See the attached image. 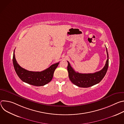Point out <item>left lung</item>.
Listing matches in <instances>:
<instances>
[{
    "label": "left lung",
    "instance_id": "1",
    "mask_svg": "<svg viewBox=\"0 0 124 124\" xmlns=\"http://www.w3.org/2000/svg\"><path fill=\"white\" fill-rule=\"evenodd\" d=\"M108 59L104 67L99 72L92 74H81L76 72L68 61L67 70L69 78L71 82L79 87L87 88L99 83L104 78L108 67V54L107 48Z\"/></svg>",
    "mask_w": 124,
    "mask_h": 124
}]
</instances>
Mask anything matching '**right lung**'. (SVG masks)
<instances>
[{
  "label": "right lung",
  "instance_id": "obj_1",
  "mask_svg": "<svg viewBox=\"0 0 124 124\" xmlns=\"http://www.w3.org/2000/svg\"><path fill=\"white\" fill-rule=\"evenodd\" d=\"M13 62L15 71L20 78L25 83L36 86H44L49 82L52 79L54 70L59 63L58 62L53 64L41 72L29 71L21 67L17 63L15 56V51Z\"/></svg>",
  "mask_w": 124,
  "mask_h": 124
}]
</instances>
